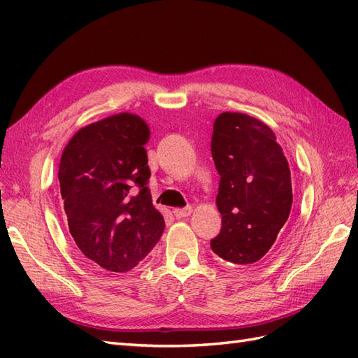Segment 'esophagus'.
Segmentation results:
<instances>
[{"label": "esophagus", "instance_id": "1", "mask_svg": "<svg viewBox=\"0 0 358 358\" xmlns=\"http://www.w3.org/2000/svg\"><path fill=\"white\" fill-rule=\"evenodd\" d=\"M190 213H192V207H190V206L189 207H182V209H176V210H173V215H176L178 220L189 217Z\"/></svg>", "mask_w": 358, "mask_h": 358}]
</instances>
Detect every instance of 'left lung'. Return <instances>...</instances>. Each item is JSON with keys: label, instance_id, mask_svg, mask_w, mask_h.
<instances>
[{"label": "left lung", "instance_id": "left-lung-1", "mask_svg": "<svg viewBox=\"0 0 358 358\" xmlns=\"http://www.w3.org/2000/svg\"><path fill=\"white\" fill-rule=\"evenodd\" d=\"M210 151L222 222L210 247L224 261L252 265L267 255L292 210L288 162L267 124L243 113L218 115Z\"/></svg>", "mask_w": 358, "mask_h": 358}]
</instances>
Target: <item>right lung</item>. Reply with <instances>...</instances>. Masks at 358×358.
<instances>
[{"label":"right lung","mask_w":358,"mask_h":358,"mask_svg":"<svg viewBox=\"0 0 358 358\" xmlns=\"http://www.w3.org/2000/svg\"><path fill=\"white\" fill-rule=\"evenodd\" d=\"M148 140L145 120L120 113L79 129L61 157L57 177L70 234L108 271L134 268L164 230L148 187Z\"/></svg>","instance_id":"1"}]
</instances>
